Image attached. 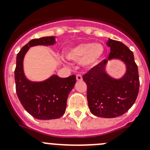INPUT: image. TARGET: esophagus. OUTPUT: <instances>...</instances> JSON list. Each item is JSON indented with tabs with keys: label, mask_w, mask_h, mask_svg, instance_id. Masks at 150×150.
Returning a JSON list of instances; mask_svg holds the SVG:
<instances>
[{
	"label": "esophagus",
	"mask_w": 150,
	"mask_h": 150,
	"mask_svg": "<svg viewBox=\"0 0 150 150\" xmlns=\"http://www.w3.org/2000/svg\"><path fill=\"white\" fill-rule=\"evenodd\" d=\"M76 80H78V81H82V80H83V76H82L80 74H77L76 76Z\"/></svg>",
	"instance_id": "obj_1"
}]
</instances>
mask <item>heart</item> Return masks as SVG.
Instances as JSON below:
<instances>
[{
	"label": "heart",
	"mask_w": 150,
	"mask_h": 150,
	"mask_svg": "<svg viewBox=\"0 0 150 150\" xmlns=\"http://www.w3.org/2000/svg\"><path fill=\"white\" fill-rule=\"evenodd\" d=\"M104 48L100 43H82L66 52V57L70 61L82 62L87 67L96 66L103 59Z\"/></svg>",
	"instance_id": "1"
}]
</instances>
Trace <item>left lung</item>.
<instances>
[{
  "label": "left lung",
  "instance_id": "obj_1",
  "mask_svg": "<svg viewBox=\"0 0 150 150\" xmlns=\"http://www.w3.org/2000/svg\"><path fill=\"white\" fill-rule=\"evenodd\" d=\"M107 45L110 48L108 60H121L126 65V73L121 79L110 77L105 71L107 60L104 59L83 78L87 85V100L91 113L98 117L115 118L124 114L134 104L140 80L134 54L128 46L111 39Z\"/></svg>",
  "mask_w": 150,
  "mask_h": 150
}]
</instances>
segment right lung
Here are the masks:
<instances>
[{
	"label": "right lung",
	"mask_w": 150,
	"mask_h": 150,
	"mask_svg": "<svg viewBox=\"0 0 150 150\" xmlns=\"http://www.w3.org/2000/svg\"><path fill=\"white\" fill-rule=\"evenodd\" d=\"M55 43V37L33 39L24 46L16 56V90L21 104L28 113L38 120H55L65 112L67 99L76 83V76L61 78L53 75L43 82H31L25 76L23 59L30 47Z\"/></svg>",
	"instance_id": "obj_1"
}]
</instances>
